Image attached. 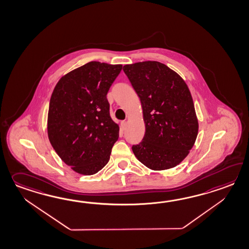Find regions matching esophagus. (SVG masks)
Returning <instances> with one entry per match:
<instances>
[{"label":"esophagus","mask_w":249,"mask_h":249,"mask_svg":"<svg viewBox=\"0 0 249 249\" xmlns=\"http://www.w3.org/2000/svg\"><path fill=\"white\" fill-rule=\"evenodd\" d=\"M126 125H127V122H121V127H122V129H124V128H125V127H126Z\"/></svg>","instance_id":"1"}]
</instances>
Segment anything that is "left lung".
I'll use <instances>...</instances> for the list:
<instances>
[{"label": "left lung", "mask_w": 249, "mask_h": 249, "mask_svg": "<svg viewBox=\"0 0 249 249\" xmlns=\"http://www.w3.org/2000/svg\"><path fill=\"white\" fill-rule=\"evenodd\" d=\"M143 109L145 133L132 146L139 161L154 171L180 163L193 147L198 122L193 99L181 77L159 61L123 67Z\"/></svg>", "instance_id": "1"}]
</instances>
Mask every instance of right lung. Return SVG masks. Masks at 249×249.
<instances>
[{
	"label": "right lung",
	"instance_id": "add662e5",
	"mask_svg": "<svg viewBox=\"0 0 249 249\" xmlns=\"http://www.w3.org/2000/svg\"><path fill=\"white\" fill-rule=\"evenodd\" d=\"M122 69L90 61L61 77L53 89L48 138L61 160L79 174L93 175L110 160L120 128L106 95Z\"/></svg>",
	"mask_w": 249,
	"mask_h": 249
}]
</instances>
